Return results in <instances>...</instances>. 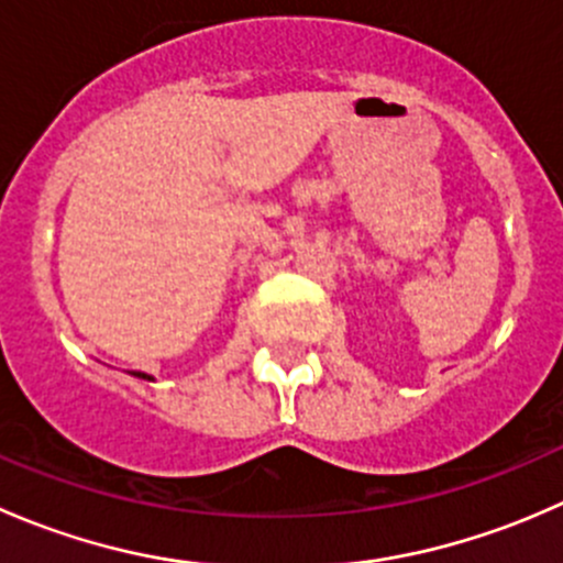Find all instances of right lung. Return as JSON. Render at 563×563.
<instances>
[{"instance_id":"right-lung-1","label":"right lung","mask_w":563,"mask_h":563,"mask_svg":"<svg viewBox=\"0 0 563 563\" xmlns=\"http://www.w3.org/2000/svg\"><path fill=\"white\" fill-rule=\"evenodd\" d=\"M144 378H146V376H144Z\"/></svg>"}]
</instances>
